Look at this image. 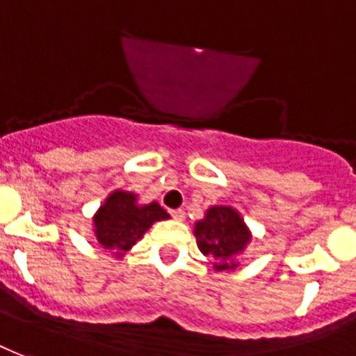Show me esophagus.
<instances>
[{
  "label": "esophagus",
  "instance_id": "34e87169",
  "mask_svg": "<svg viewBox=\"0 0 356 356\" xmlns=\"http://www.w3.org/2000/svg\"><path fill=\"white\" fill-rule=\"evenodd\" d=\"M170 216L175 218V220H178V222H181V220L186 218V214H184V210L176 209V210H170Z\"/></svg>",
  "mask_w": 356,
  "mask_h": 356
}]
</instances>
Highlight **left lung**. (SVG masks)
<instances>
[{
  "mask_svg": "<svg viewBox=\"0 0 356 356\" xmlns=\"http://www.w3.org/2000/svg\"><path fill=\"white\" fill-rule=\"evenodd\" d=\"M199 250L214 261L216 271H229L238 266L237 256L250 243V229L232 207H210L195 224Z\"/></svg>",
  "mask_w": 356,
  "mask_h": 356,
  "instance_id": "obj_1",
  "label": "left lung"
}]
</instances>
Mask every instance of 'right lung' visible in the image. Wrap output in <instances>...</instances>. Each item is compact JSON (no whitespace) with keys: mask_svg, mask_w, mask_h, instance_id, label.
Returning a JSON list of instances; mask_svg holds the SVG:
<instances>
[{"mask_svg":"<svg viewBox=\"0 0 356 356\" xmlns=\"http://www.w3.org/2000/svg\"><path fill=\"white\" fill-rule=\"evenodd\" d=\"M167 218V210L161 209L159 203L153 201L149 204H138L136 193L118 189L96 210L92 218L95 237L104 250L113 252L119 258L131 250L155 222Z\"/></svg>","mask_w":356,"mask_h":356,"instance_id":"1","label":"right lung"}]
</instances>
